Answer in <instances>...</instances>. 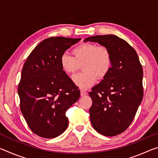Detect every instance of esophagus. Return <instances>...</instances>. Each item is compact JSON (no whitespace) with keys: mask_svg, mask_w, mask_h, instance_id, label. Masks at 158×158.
Returning a JSON list of instances; mask_svg holds the SVG:
<instances>
[{"mask_svg":"<svg viewBox=\"0 0 158 158\" xmlns=\"http://www.w3.org/2000/svg\"><path fill=\"white\" fill-rule=\"evenodd\" d=\"M86 94H87V93L85 92V91H84V90H81V96H85V95H86Z\"/></svg>","mask_w":158,"mask_h":158,"instance_id":"esophagus-1","label":"esophagus"}]
</instances>
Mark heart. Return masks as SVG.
I'll list each match as a JSON object with an SVG mask.
<instances>
[{
    "label": "heart",
    "mask_w": 158,
    "mask_h": 158,
    "mask_svg": "<svg viewBox=\"0 0 158 158\" xmlns=\"http://www.w3.org/2000/svg\"><path fill=\"white\" fill-rule=\"evenodd\" d=\"M74 57L67 53L61 55L60 64L63 70L69 75L81 68L84 73L73 77V81L81 89H87L108 75L112 66L110 51L105 46L94 43H82L72 51Z\"/></svg>",
    "instance_id": "obj_1"
}]
</instances>
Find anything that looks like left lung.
<instances>
[{
  "label": "left lung",
  "instance_id": "obj_1",
  "mask_svg": "<svg viewBox=\"0 0 158 158\" xmlns=\"http://www.w3.org/2000/svg\"><path fill=\"white\" fill-rule=\"evenodd\" d=\"M87 41L106 47L111 53L110 72L89 94L93 100L89 113L93 128L113 137L130 126L142 100V65L133 47L116 35H95Z\"/></svg>",
  "mask_w": 158,
  "mask_h": 158
}]
</instances>
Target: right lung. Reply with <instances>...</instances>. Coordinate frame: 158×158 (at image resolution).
Here are the masks:
<instances>
[{
    "instance_id": "1",
    "label": "right lung",
    "mask_w": 158,
    "mask_h": 158,
    "mask_svg": "<svg viewBox=\"0 0 158 158\" xmlns=\"http://www.w3.org/2000/svg\"><path fill=\"white\" fill-rule=\"evenodd\" d=\"M80 40L45 39L23 65L18 87L20 109L32 132L40 137H56L68 127L66 111L79 100L80 91L63 70L60 58Z\"/></svg>"
}]
</instances>
